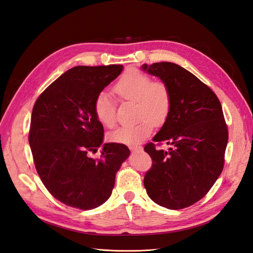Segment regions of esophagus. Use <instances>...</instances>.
Segmentation results:
<instances>
[{"mask_svg":"<svg viewBox=\"0 0 253 253\" xmlns=\"http://www.w3.org/2000/svg\"><path fill=\"white\" fill-rule=\"evenodd\" d=\"M129 150H131L132 152H138V151H141L142 148L140 147V145H131V147H129Z\"/></svg>","mask_w":253,"mask_h":253,"instance_id":"obj_1","label":"esophagus"}]
</instances>
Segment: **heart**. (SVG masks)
I'll return each mask as SVG.
<instances>
[{"label": "heart", "mask_w": 253, "mask_h": 253, "mask_svg": "<svg viewBox=\"0 0 253 253\" xmlns=\"http://www.w3.org/2000/svg\"><path fill=\"white\" fill-rule=\"evenodd\" d=\"M114 91L122 100L135 102L136 118L139 121L113 131L109 135L113 142L138 143L151 134L153 125L163 126L169 118L173 96L171 87L165 81H153L148 74L129 68L115 83ZM94 112L97 119L105 126L112 127L116 124V103L105 91L96 95Z\"/></svg>", "instance_id": "obj_1"}]
</instances>
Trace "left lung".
<instances>
[{
	"label": "left lung",
	"mask_w": 253,
	"mask_h": 253,
	"mask_svg": "<svg viewBox=\"0 0 253 253\" xmlns=\"http://www.w3.org/2000/svg\"><path fill=\"white\" fill-rule=\"evenodd\" d=\"M149 74L169 84L173 102L169 118L144 145L152 167L144 188L153 202L177 210L209 192L223 171L228 127L215 93L185 68L171 62L143 64ZM171 144L169 151L156 145Z\"/></svg>",
	"instance_id": "left-lung-1"
}]
</instances>
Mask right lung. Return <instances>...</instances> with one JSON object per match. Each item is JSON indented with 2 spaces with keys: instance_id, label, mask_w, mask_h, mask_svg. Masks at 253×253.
Instances as JSON below:
<instances>
[{
  "instance_id": "obj_1",
  "label": "right lung",
  "mask_w": 253,
  "mask_h": 253,
  "mask_svg": "<svg viewBox=\"0 0 253 253\" xmlns=\"http://www.w3.org/2000/svg\"><path fill=\"white\" fill-rule=\"evenodd\" d=\"M122 65L75 66L44 89L35 102L28 141L36 170L48 192L66 206L89 210L112 194L115 176L129 155L126 144L105 143L96 117L98 93L120 75Z\"/></svg>"
}]
</instances>
